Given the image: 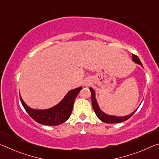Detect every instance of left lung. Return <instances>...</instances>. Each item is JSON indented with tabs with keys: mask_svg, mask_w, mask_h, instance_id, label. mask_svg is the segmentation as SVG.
Instances as JSON below:
<instances>
[{
	"mask_svg": "<svg viewBox=\"0 0 159 159\" xmlns=\"http://www.w3.org/2000/svg\"><path fill=\"white\" fill-rule=\"evenodd\" d=\"M132 60L134 61L135 63L137 64H140L141 66H142V62L140 61L139 57L135 54H132ZM90 92H91V100H92V105H93V110L96 114L97 117L99 118V119L104 122L105 123H109V124H112V123H120V122H125L128 119L132 117V116L134 114V112H136V110L132 112V114H130L127 116H125V117H115V116H110V115H107L106 114H105L104 112H102L101 110H100L99 107L97 104L96 100H95V92L92 89H90Z\"/></svg>",
	"mask_w": 159,
	"mask_h": 159,
	"instance_id": "left-lung-1",
	"label": "left lung"
}]
</instances>
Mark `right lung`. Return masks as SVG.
Wrapping results in <instances>:
<instances>
[{"label": "right lung", "mask_w": 159, "mask_h": 159, "mask_svg": "<svg viewBox=\"0 0 159 159\" xmlns=\"http://www.w3.org/2000/svg\"><path fill=\"white\" fill-rule=\"evenodd\" d=\"M81 89L82 88L80 87L70 90L59 104L48 110L31 109L25 104L20 95V99L25 110L34 121L44 125L55 126L61 125L69 119L71 114L74 100Z\"/></svg>", "instance_id": "1"}]
</instances>
